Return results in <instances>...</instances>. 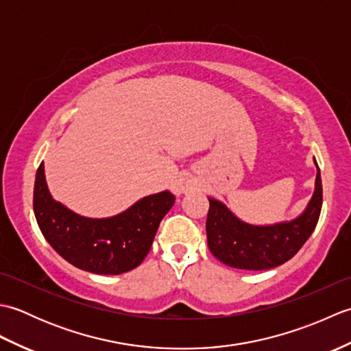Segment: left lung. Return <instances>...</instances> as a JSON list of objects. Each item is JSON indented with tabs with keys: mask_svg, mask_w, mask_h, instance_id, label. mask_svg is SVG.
<instances>
[{
	"mask_svg": "<svg viewBox=\"0 0 351 351\" xmlns=\"http://www.w3.org/2000/svg\"><path fill=\"white\" fill-rule=\"evenodd\" d=\"M208 200L206 240L213 255L241 270H268L293 258L314 232L323 205L322 176L318 169L315 191L302 215L270 226L249 225L235 217L220 200Z\"/></svg>",
	"mask_w": 351,
	"mask_h": 351,
	"instance_id": "1",
	"label": "left lung"
}]
</instances>
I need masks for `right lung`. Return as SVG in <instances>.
<instances>
[{
    "label": "right lung",
    "instance_id": "1",
    "mask_svg": "<svg viewBox=\"0 0 351 351\" xmlns=\"http://www.w3.org/2000/svg\"><path fill=\"white\" fill-rule=\"evenodd\" d=\"M173 204L175 196L161 191L114 217L87 219L52 199L43 162L36 173L33 208L45 240L68 263L96 274H122L143 263Z\"/></svg>",
    "mask_w": 351,
    "mask_h": 351
}]
</instances>
